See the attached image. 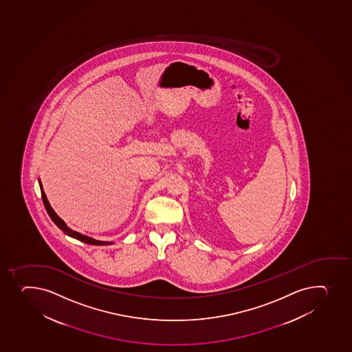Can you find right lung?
<instances>
[{
  "mask_svg": "<svg viewBox=\"0 0 352 352\" xmlns=\"http://www.w3.org/2000/svg\"><path fill=\"white\" fill-rule=\"evenodd\" d=\"M40 190H41V199H43V202H44L45 208H46V211H47L48 216L51 217L52 221H54V224L58 226L60 230H62L63 232L67 234V236H72V238H75V239L80 240L82 243H89V245H98V246H105V245H111L112 243H109V241H99V240H94L90 236H83V234H80V233L76 232V231H73V230H70L67 225H65V221H62L61 218L58 217V214H55V211L52 209L51 206H50V202L47 201V197L45 195L44 190H43V186L40 184Z\"/></svg>",
  "mask_w": 352,
  "mask_h": 352,
  "instance_id": "add662e5",
  "label": "right lung"
}]
</instances>
